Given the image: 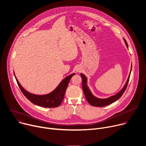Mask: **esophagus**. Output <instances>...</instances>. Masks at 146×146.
<instances>
[{
	"instance_id": "34e87169",
	"label": "esophagus",
	"mask_w": 146,
	"mask_h": 146,
	"mask_svg": "<svg viewBox=\"0 0 146 146\" xmlns=\"http://www.w3.org/2000/svg\"><path fill=\"white\" fill-rule=\"evenodd\" d=\"M76 71H77V72H80V69H77L76 70Z\"/></svg>"
}]
</instances>
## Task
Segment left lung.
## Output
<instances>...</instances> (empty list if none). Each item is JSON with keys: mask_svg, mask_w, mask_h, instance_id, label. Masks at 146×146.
Instances as JSON below:
<instances>
[{"mask_svg": "<svg viewBox=\"0 0 146 146\" xmlns=\"http://www.w3.org/2000/svg\"><path fill=\"white\" fill-rule=\"evenodd\" d=\"M123 39L126 47L128 49V45L126 41V39L125 38H123ZM131 68H132V65L131 64V69H130V73L129 74L126 82L125 84L124 85V86L123 87V88L116 94H115L112 96H111L110 97H108L107 98H100L96 97L94 95H93V94L92 93V92L91 91L89 87L87 85V77L83 73H81L80 76L82 78V87H83L84 96H85L86 98L87 101H88V102L90 105H91L92 106H94V107H104V106H107L110 104H111L112 103H113L115 101H116V100H117L122 96V94H123V92H125V91L127 87V86L129 81V78H130V76L131 71Z\"/></svg>", "mask_w": 146, "mask_h": 146, "instance_id": "obj_1", "label": "left lung"}]
</instances>
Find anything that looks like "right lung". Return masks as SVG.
<instances>
[{
  "label": "right lung",
  "mask_w": 146,
  "mask_h": 146,
  "mask_svg": "<svg viewBox=\"0 0 146 146\" xmlns=\"http://www.w3.org/2000/svg\"><path fill=\"white\" fill-rule=\"evenodd\" d=\"M75 73H72L66 77L60 82L56 88L49 93L43 95H38L31 93L24 88L18 81L14 72V75L18 86L25 97L34 104L44 108H55L59 107L63 100L66 88H67L70 78Z\"/></svg>",
  "instance_id": "add662e5"
}]
</instances>
